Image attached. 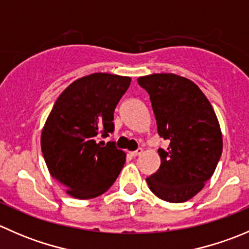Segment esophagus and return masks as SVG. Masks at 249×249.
<instances>
[{"label":"esophagus","mask_w":249,"mask_h":249,"mask_svg":"<svg viewBox=\"0 0 249 249\" xmlns=\"http://www.w3.org/2000/svg\"><path fill=\"white\" fill-rule=\"evenodd\" d=\"M142 153H143L142 148H139V149H136V150H135V152H131V153H130V154H131L132 157L135 158V157H139V155L142 154Z\"/></svg>","instance_id":"34e87169"}]
</instances>
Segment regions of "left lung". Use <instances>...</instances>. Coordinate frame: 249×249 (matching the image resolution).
I'll return each mask as SVG.
<instances>
[{"mask_svg":"<svg viewBox=\"0 0 249 249\" xmlns=\"http://www.w3.org/2000/svg\"><path fill=\"white\" fill-rule=\"evenodd\" d=\"M149 94L158 134L170 142L159 148V170L147 178L153 194L167 202H184L212 177L223 150L219 123L212 105L195 83L173 73L140 77Z\"/></svg>","mask_w":249,"mask_h":249,"instance_id":"obj_1","label":"left lung"}]
</instances>
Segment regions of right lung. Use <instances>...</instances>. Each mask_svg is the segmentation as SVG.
Listing matches in <instances>:
<instances>
[{"label":"right lung","mask_w":249,"mask_h":249,"mask_svg":"<svg viewBox=\"0 0 249 249\" xmlns=\"http://www.w3.org/2000/svg\"><path fill=\"white\" fill-rule=\"evenodd\" d=\"M131 78L92 73L74 80L53 106L41 136L50 175L72 197L104 194L125 164V153L106 139L114 130V109Z\"/></svg>","instance_id":"obj_1"}]
</instances>
